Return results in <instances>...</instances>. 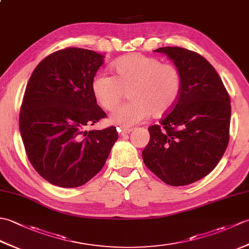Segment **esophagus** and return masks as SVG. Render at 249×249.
<instances>
[{"label": "esophagus", "instance_id": "esophagus-1", "mask_svg": "<svg viewBox=\"0 0 249 249\" xmlns=\"http://www.w3.org/2000/svg\"><path fill=\"white\" fill-rule=\"evenodd\" d=\"M118 131H119V136L120 137H124V136H126V135H128L130 131H131V129L130 128H123V127H120V128H118Z\"/></svg>", "mask_w": 249, "mask_h": 249}]
</instances>
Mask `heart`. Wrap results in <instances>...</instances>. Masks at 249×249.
<instances>
[{
	"instance_id": "b5f03b06",
	"label": "heart",
	"mask_w": 249,
	"mask_h": 249,
	"mask_svg": "<svg viewBox=\"0 0 249 249\" xmlns=\"http://www.w3.org/2000/svg\"><path fill=\"white\" fill-rule=\"evenodd\" d=\"M114 77L98 72L92 80V91L97 103L113 110L128 92L129 103L111 114V123L129 127L150 114L160 118L176 107L182 92V75L176 66L162 64L156 57L134 53L116 61Z\"/></svg>"
}]
</instances>
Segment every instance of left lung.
Returning a JSON list of instances; mask_svg holds the SVG:
<instances>
[{
  "label": "left lung",
  "mask_w": 249,
  "mask_h": 249,
  "mask_svg": "<svg viewBox=\"0 0 249 249\" xmlns=\"http://www.w3.org/2000/svg\"><path fill=\"white\" fill-rule=\"evenodd\" d=\"M154 51L173 62L183 86L176 107L160 125L149 128L151 138L142 158L162 182L183 186L208 176L223 157L229 142L230 97L203 56L179 47Z\"/></svg>",
  "instance_id": "obj_1"
}]
</instances>
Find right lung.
I'll return each instance as SVG.
<instances>
[{"mask_svg": "<svg viewBox=\"0 0 249 249\" xmlns=\"http://www.w3.org/2000/svg\"><path fill=\"white\" fill-rule=\"evenodd\" d=\"M97 52L66 48L36 66L26 86L19 125L29 160L46 181L79 187L102 170L118 133L86 130L106 116L92 80L104 64Z\"/></svg>", "mask_w": 249, "mask_h": 249, "instance_id": "add662e5", "label": "right lung"}]
</instances>
